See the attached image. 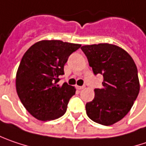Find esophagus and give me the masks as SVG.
<instances>
[{
    "label": "esophagus",
    "instance_id": "34e87169",
    "mask_svg": "<svg viewBox=\"0 0 146 146\" xmlns=\"http://www.w3.org/2000/svg\"><path fill=\"white\" fill-rule=\"evenodd\" d=\"M83 88H84V86H77V88H78V90H81Z\"/></svg>",
    "mask_w": 146,
    "mask_h": 146
}]
</instances>
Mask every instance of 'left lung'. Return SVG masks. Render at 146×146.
<instances>
[{
	"mask_svg": "<svg viewBox=\"0 0 146 146\" xmlns=\"http://www.w3.org/2000/svg\"><path fill=\"white\" fill-rule=\"evenodd\" d=\"M95 75L103 76L102 87L95 88L94 99L86 104L92 121L111 125L131 110L140 91L138 71L132 58L121 48L99 44L82 46Z\"/></svg>",
	"mask_w": 146,
	"mask_h": 146,
	"instance_id": "left-lung-1",
	"label": "left lung"
}]
</instances>
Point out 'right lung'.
Wrapping results in <instances>:
<instances>
[{
    "label": "right lung",
    "mask_w": 146,
    "mask_h": 146,
    "mask_svg": "<svg viewBox=\"0 0 146 146\" xmlns=\"http://www.w3.org/2000/svg\"><path fill=\"white\" fill-rule=\"evenodd\" d=\"M80 44L61 40H42L33 44L22 57L16 73L19 98L30 114L39 121L64 116L75 88L58 82L64 67Z\"/></svg>",
    "instance_id": "obj_1"
}]
</instances>
